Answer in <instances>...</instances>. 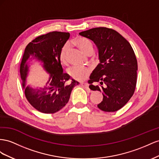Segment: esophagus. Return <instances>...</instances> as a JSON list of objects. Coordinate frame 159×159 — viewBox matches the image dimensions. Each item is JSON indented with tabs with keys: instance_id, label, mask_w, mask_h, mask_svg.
I'll use <instances>...</instances> for the list:
<instances>
[{
	"instance_id": "34e87169",
	"label": "esophagus",
	"mask_w": 159,
	"mask_h": 159,
	"mask_svg": "<svg viewBox=\"0 0 159 159\" xmlns=\"http://www.w3.org/2000/svg\"><path fill=\"white\" fill-rule=\"evenodd\" d=\"M80 85L82 86L83 87H84V88H85V89H87L89 90V92L90 91V90L89 88V84H88L87 83H80Z\"/></svg>"
}]
</instances>
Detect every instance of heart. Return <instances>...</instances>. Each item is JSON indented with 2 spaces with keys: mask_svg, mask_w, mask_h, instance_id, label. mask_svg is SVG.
<instances>
[{
  "mask_svg": "<svg viewBox=\"0 0 159 159\" xmlns=\"http://www.w3.org/2000/svg\"><path fill=\"white\" fill-rule=\"evenodd\" d=\"M73 43L84 53H88L90 51H93V45L92 42L89 39L79 37L73 40ZM69 51V45L65 44L62 47L59 53V60L63 65L67 63L68 53ZM69 75L72 79L76 80L82 81L87 79L90 72V69L87 66H73L68 70Z\"/></svg>",
  "mask_w": 159,
  "mask_h": 159,
  "instance_id": "heart-1",
  "label": "heart"
}]
</instances>
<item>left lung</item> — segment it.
I'll return each instance as SVG.
<instances>
[{
	"label": "left lung",
	"mask_w": 159,
	"mask_h": 159,
	"mask_svg": "<svg viewBox=\"0 0 159 159\" xmlns=\"http://www.w3.org/2000/svg\"><path fill=\"white\" fill-rule=\"evenodd\" d=\"M97 45L100 63L88 83L92 90L103 92L97 105L105 112H115L133 97L137 84V60L130 44L116 30L97 27L79 33ZM99 82L95 86L93 83Z\"/></svg>",
	"instance_id": "obj_1"
}]
</instances>
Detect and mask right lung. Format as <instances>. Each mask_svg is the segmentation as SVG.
I'll return each mask as SVG.
<instances>
[{
  "label": "right lung",
  "instance_id": "add662e5",
  "mask_svg": "<svg viewBox=\"0 0 159 159\" xmlns=\"http://www.w3.org/2000/svg\"><path fill=\"white\" fill-rule=\"evenodd\" d=\"M69 33L54 31L35 38L28 44L22 57L20 73L22 80L27 101L35 109L46 114H53L64 107L69 102L72 90L78 85L72 79L68 84L70 76L63 72L59 60L62 47L69 39ZM32 55L43 62L45 70L50 73V78L43 88L33 89L25 87V80L28 70L26 61Z\"/></svg>",
  "mask_w": 159,
  "mask_h": 159
}]
</instances>
